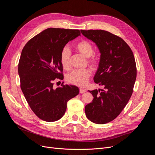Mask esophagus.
<instances>
[{"label":"esophagus","mask_w":155,"mask_h":155,"mask_svg":"<svg viewBox=\"0 0 155 155\" xmlns=\"http://www.w3.org/2000/svg\"><path fill=\"white\" fill-rule=\"evenodd\" d=\"M79 91H80V93L81 94H83V93H85L86 92V90L84 88H80L79 89Z\"/></svg>","instance_id":"34e87169"}]
</instances>
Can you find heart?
I'll list each match as a JSON object with an SVG mask.
<instances>
[{
  "instance_id": "1",
  "label": "heart",
  "mask_w": 155,
  "mask_h": 155,
  "mask_svg": "<svg viewBox=\"0 0 155 155\" xmlns=\"http://www.w3.org/2000/svg\"><path fill=\"white\" fill-rule=\"evenodd\" d=\"M76 50L86 58H88V61L93 66H96L99 62V58L94 53L92 45L86 40H82L75 45ZM71 53L68 47H64L60 53V60L61 66L65 70H68L70 67ZM92 74L91 70L88 68L84 70H75L70 73L67 77L68 82L78 87H84L87 83Z\"/></svg>"
}]
</instances>
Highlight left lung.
<instances>
[{"instance_id":"1","label":"left lung","mask_w":155,"mask_h":155,"mask_svg":"<svg viewBox=\"0 0 155 155\" xmlns=\"http://www.w3.org/2000/svg\"><path fill=\"white\" fill-rule=\"evenodd\" d=\"M80 31L99 49L100 61L94 80L104 88L88 91L94 99L85 106V114L92 123L105 124L120 114L132 95L137 73L134 56L123 39L108 31Z\"/></svg>"}]
</instances>
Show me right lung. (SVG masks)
Segmentation results:
<instances>
[{"instance_id":"obj_1","label":"right lung","mask_w":155,"mask_h":155,"mask_svg":"<svg viewBox=\"0 0 155 155\" xmlns=\"http://www.w3.org/2000/svg\"><path fill=\"white\" fill-rule=\"evenodd\" d=\"M80 36L78 29L48 28L24 46L18 64L21 88L32 110L47 122L59 120L64 114L67 102L77 95L75 85H61L54 89L53 81L63 80L60 57L62 49Z\"/></svg>"}]
</instances>
